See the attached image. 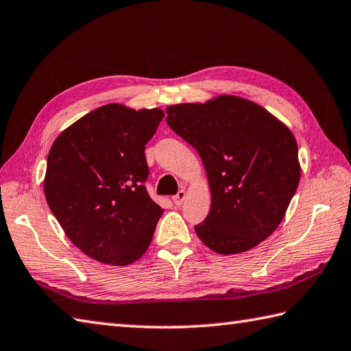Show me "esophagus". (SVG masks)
<instances>
[{
  "label": "esophagus",
  "instance_id": "obj_1",
  "mask_svg": "<svg viewBox=\"0 0 351 351\" xmlns=\"http://www.w3.org/2000/svg\"><path fill=\"white\" fill-rule=\"evenodd\" d=\"M184 198H186V191L182 189V191H178L177 194L173 197V202L176 203V206H180V204H183Z\"/></svg>",
  "mask_w": 351,
  "mask_h": 351
}]
</instances>
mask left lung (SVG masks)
Wrapping results in <instances>:
<instances>
[{"label":"left lung","mask_w":351,"mask_h":351,"mask_svg":"<svg viewBox=\"0 0 351 351\" xmlns=\"http://www.w3.org/2000/svg\"><path fill=\"white\" fill-rule=\"evenodd\" d=\"M167 123L194 147L206 169L212 204L195 226L218 254L254 248L273 233L300 182L294 134L250 99L219 95L167 107Z\"/></svg>","instance_id":"obj_1"}]
</instances>
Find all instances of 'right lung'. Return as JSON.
I'll return each mask as SVG.
<instances>
[{
    "label": "right lung",
    "instance_id": "1",
    "mask_svg": "<svg viewBox=\"0 0 351 351\" xmlns=\"http://www.w3.org/2000/svg\"><path fill=\"white\" fill-rule=\"evenodd\" d=\"M165 113L106 104L63 130L48 153L44 191L82 252L130 265L147 252L163 209L149 198L145 145Z\"/></svg>",
    "mask_w": 351,
    "mask_h": 351
}]
</instances>
